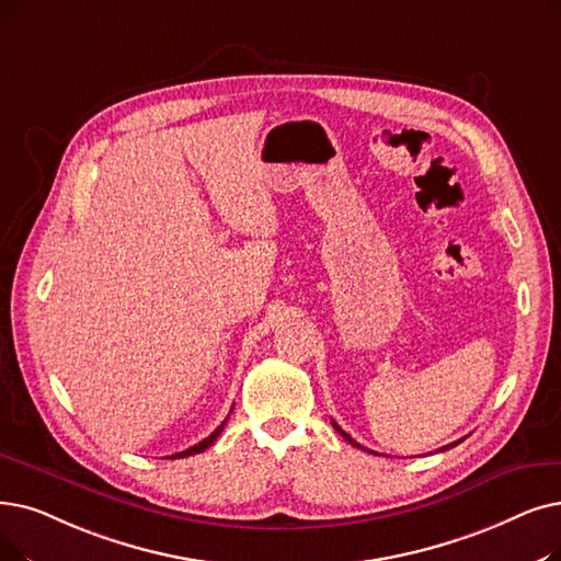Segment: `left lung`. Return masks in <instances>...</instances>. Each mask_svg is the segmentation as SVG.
<instances>
[{"label": "left lung", "mask_w": 561, "mask_h": 561, "mask_svg": "<svg viewBox=\"0 0 561 561\" xmlns=\"http://www.w3.org/2000/svg\"><path fill=\"white\" fill-rule=\"evenodd\" d=\"M332 426H334V428H336V431H339V435H341V437H344V440H348V443H351V445H353V447H357V449H364V451H369V449H367V447H362V445H359V443H355V440H353V437H351V435H348V433H346V431H344V428H341V426H339V424H336V422H334V420H332ZM458 443H460V440H458ZM458 443H451V445H447V447H443V449H451V447H456V445H458ZM369 454H376V451H369Z\"/></svg>", "instance_id": "obj_1"}]
</instances>
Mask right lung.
<instances>
[{"label": "right lung", "instance_id": "right-lung-1", "mask_svg": "<svg viewBox=\"0 0 561 561\" xmlns=\"http://www.w3.org/2000/svg\"><path fill=\"white\" fill-rule=\"evenodd\" d=\"M231 412H233V408H231ZM229 420V417H227ZM227 420L220 424V426H217L208 437H204V440L199 443V445H194V447H190V449H185V451H179V454H174V456H169V458H185V456H192V454H202L204 449H208L215 440H217V435H220L222 433V428H225V424H227Z\"/></svg>", "mask_w": 561, "mask_h": 561}]
</instances>
